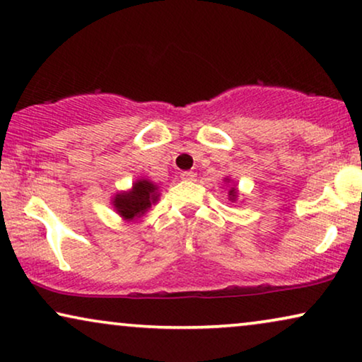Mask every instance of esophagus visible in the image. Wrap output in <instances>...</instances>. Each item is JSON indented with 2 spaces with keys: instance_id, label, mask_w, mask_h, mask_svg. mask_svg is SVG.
<instances>
[{
  "instance_id": "1",
  "label": "esophagus",
  "mask_w": 362,
  "mask_h": 362,
  "mask_svg": "<svg viewBox=\"0 0 362 362\" xmlns=\"http://www.w3.org/2000/svg\"><path fill=\"white\" fill-rule=\"evenodd\" d=\"M181 180L196 181V173H192V171H182V173H181Z\"/></svg>"
}]
</instances>
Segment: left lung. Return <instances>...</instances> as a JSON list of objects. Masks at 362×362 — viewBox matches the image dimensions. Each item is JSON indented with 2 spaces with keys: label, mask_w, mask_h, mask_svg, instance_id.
<instances>
[{
  "label": "left lung",
  "mask_w": 362,
  "mask_h": 362,
  "mask_svg": "<svg viewBox=\"0 0 362 362\" xmlns=\"http://www.w3.org/2000/svg\"><path fill=\"white\" fill-rule=\"evenodd\" d=\"M226 181H227V180H226ZM229 197H230L232 202H234V201L237 199V189H235V187H230V189H229Z\"/></svg>",
  "instance_id": "1"
}]
</instances>
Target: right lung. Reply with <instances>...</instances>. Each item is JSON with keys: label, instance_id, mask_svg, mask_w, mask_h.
<instances>
[{"label": "right lung", "instance_id": "right-lung-1", "mask_svg": "<svg viewBox=\"0 0 362 362\" xmlns=\"http://www.w3.org/2000/svg\"><path fill=\"white\" fill-rule=\"evenodd\" d=\"M158 197H160V194H158V186L155 182L148 180H138L133 182L130 191L115 194L112 204L123 219L133 221L145 214L151 204H155L158 201Z\"/></svg>", "mask_w": 362, "mask_h": 362}]
</instances>
